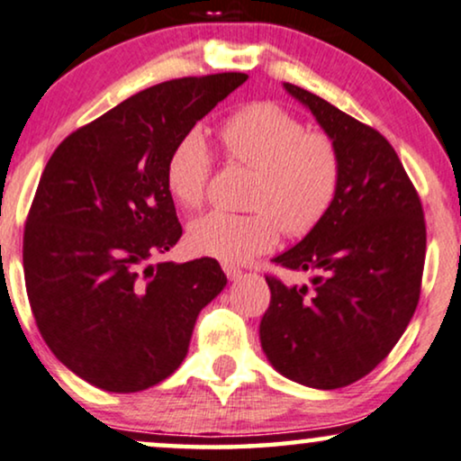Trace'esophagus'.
I'll return each mask as SVG.
<instances>
[{"instance_id":"34e87169","label":"esophagus","mask_w":461,"mask_h":461,"mask_svg":"<svg viewBox=\"0 0 461 461\" xmlns=\"http://www.w3.org/2000/svg\"><path fill=\"white\" fill-rule=\"evenodd\" d=\"M223 272L227 274V278H230V281H238V278L242 276V270L234 264H223Z\"/></svg>"}]
</instances>
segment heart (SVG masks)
<instances>
[{
	"label": "heart",
	"instance_id": "1",
	"mask_svg": "<svg viewBox=\"0 0 461 461\" xmlns=\"http://www.w3.org/2000/svg\"><path fill=\"white\" fill-rule=\"evenodd\" d=\"M231 163L258 172L249 206L255 212L211 211L191 221L187 240L200 255L249 261L276 247L278 231L300 238L325 219L340 187V155L330 136L308 131L295 114L274 102L249 104L221 125ZM214 170L202 130L178 138L166 161V185L180 206L200 208Z\"/></svg>",
	"mask_w": 461,
	"mask_h": 461
}]
</instances>
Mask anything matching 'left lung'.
I'll list each match as a JSON object with an SVG mask.
<instances>
[{
	"mask_svg": "<svg viewBox=\"0 0 461 461\" xmlns=\"http://www.w3.org/2000/svg\"><path fill=\"white\" fill-rule=\"evenodd\" d=\"M340 155V187L325 219L274 264L312 274L287 287L267 274L261 348L281 375L314 389L366 376L404 334L421 295L425 219L398 153L375 127L285 83Z\"/></svg>",
	"mask_w": 461,
	"mask_h": 461,
	"instance_id": "1",
	"label": "left lung"
}]
</instances>
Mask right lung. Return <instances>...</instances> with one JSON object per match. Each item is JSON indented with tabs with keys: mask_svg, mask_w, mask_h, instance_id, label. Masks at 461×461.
I'll return each mask as SVG.
<instances>
[{
	"mask_svg": "<svg viewBox=\"0 0 461 461\" xmlns=\"http://www.w3.org/2000/svg\"><path fill=\"white\" fill-rule=\"evenodd\" d=\"M247 78L149 86L69 133L46 163L23 234L29 306L55 357L104 392H142L170 376L197 314L225 287L217 259L153 258L183 236L167 155Z\"/></svg>",
	"mask_w": 461,
	"mask_h": 461,
	"instance_id": "add662e5",
	"label": "right lung"
}]
</instances>
